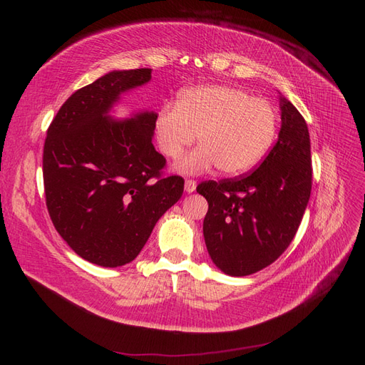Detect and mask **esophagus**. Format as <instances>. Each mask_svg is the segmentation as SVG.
Instances as JSON below:
<instances>
[{
    "instance_id": "esophagus-1",
    "label": "esophagus",
    "mask_w": 365,
    "mask_h": 365,
    "mask_svg": "<svg viewBox=\"0 0 365 365\" xmlns=\"http://www.w3.org/2000/svg\"><path fill=\"white\" fill-rule=\"evenodd\" d=\"M184 190H185L187 193H193V192L196 190V181H193V180H185V182H184Z\"/></svg>"
}]
</instances>
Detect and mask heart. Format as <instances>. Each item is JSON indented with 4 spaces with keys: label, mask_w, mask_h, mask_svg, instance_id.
I'll return each instance as SVG.
<instances>
[{
    "label": "heart",
    "mask_w": 365,
    "mask_h": 365,
    "mask_svg": "<svg viewBox=\"0 0 365 365\" xmlns=\"http://www.w3.org/2000/svg\"><path fill=\"white\" fill-rule=\"evenodd\" d=\"M279 126L275 106L263 97L230 85L187 88L176 105L165 103L155 118V135L165 157L175 160L193 145L201 146L176 163L182 173L217 168L222 175L251 170L271 149Z\"/></svg>",
    "instance_id": "1"
}]
</instances>
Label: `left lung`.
Returning <instances> with one entry per match:
<instances>
[{"label":"left lung","mask_w":365,"mask_h":365,"mask_svg":"<svg viewBox=\"0 0 365 365\" xmlns=\"http://www.w3.org/2000/svg\"><path fill=\"white\" fill-rule=\"evenodd\" d=\"M279 140L259 168L236 180L196 187L208 202L207 251L233 277L257 272L289 247L312 189L311 138L297 108L280 96Z\"/></svg>","instance_id":"8db88e82"}]
</instances>
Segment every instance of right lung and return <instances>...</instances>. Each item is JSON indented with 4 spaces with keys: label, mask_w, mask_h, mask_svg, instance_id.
Segmentation results:
<instances>
[{
    "label": "right lung",
    "mask_w": 365,
    "mask_h": 365,
    "mask_svg": "<svg viewBox=\"0 0 365 365\" xmlns=\"http://www.w3.org/2000/svg\"><path fill=\"white\" fill-rule=\"evenodd\" d=\"M150 68L111 71L68 97L43 145L46 201L54 228L82 259L117 268L134 260L158 219L178 202L181 176H161L152 145L157 113L111 115Z\"/></svg>",
    "instance_id": "add662e5"
}]
</instances>
